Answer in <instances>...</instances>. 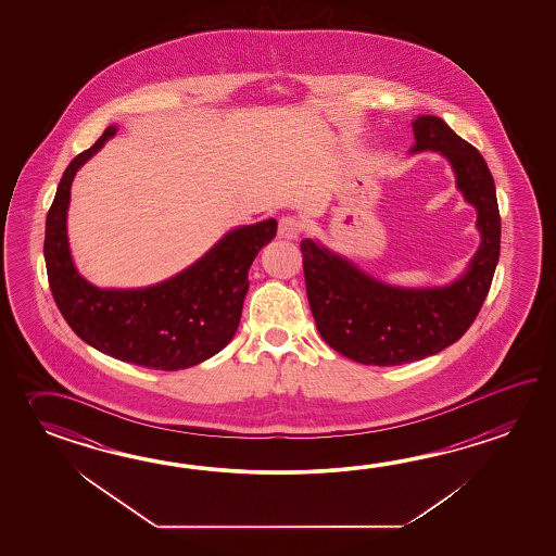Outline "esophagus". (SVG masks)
I'll list each match as a JSON object with an SVG mask.
<instances>
[{"label": "esophagus", "mask_w": 556, "mask_h": 556, "mask_svg": "<svg viewBox=\"0 0 556 556\" xmlns=\"http://www.w3.org/2000/svg\"><path fill=\"white\" fill-rule=\"evenodd\" d=\"M302 235V223L295 216H282L278 223V237L294 240Z\"/></svg>", "instance_id": "1"}]
</instances>
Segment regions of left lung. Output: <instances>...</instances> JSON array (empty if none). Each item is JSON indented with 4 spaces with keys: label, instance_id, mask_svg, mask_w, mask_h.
<instances>
[{
    "label": "left lung",
    "instance_id": "1",
    "mask_svg": "<svg viewBox=\"0 0 556 556\" xmlns=\"http://www.w3.org/2000/svg\"><path fill=\"white\" fill-rule=\"evenodd\" d=\"M412 125L414 153L431 149L450 159L457 187L477 208L481 247L457 282L402 290L302 240L307 302L319 336L336 352L366 366H402L457 342L483 306L501 252L495 182L481 153L439 117L424 115Z\"/></svg>",
    "mask_w": 556,
    "mask_h": 556
}]
</instances>
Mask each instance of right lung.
<instances>
[{"label": "right lung", "instance_id": "right-lung-1", "mask_svg": "<svg viewBox=\"0 0 556 556\" xmlns=\"http://www.w3.org/2000/svg\"><path fill=\"white\" fill-rule=\"evenodd\" d=\"M115 132L117 127H106L61 177L43 244L51 294L72 330L103 354L163 371L197 366L235 338L250 264L276 237L278 223L270 218L228 232L201 261L166 282L137 290L97 288L73 266L65 220L75 173Z\"/></svg>", "mask_w": 556, "mask_h": 556}]
</instances>
